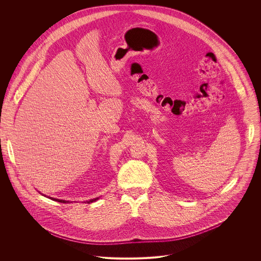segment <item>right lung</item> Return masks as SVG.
Listing matches in <instances>:
<instances>
[{"label":"right lung","instance_id":"1","mask_svg":"<svg viewBox=\"0 0 261 261\" xmlns=\"http://www.w3.org/2000/svg\"><path fill=\"white\" fill-rule=\"evenodd\" d=\"M50 199H52V200H54V201H57V202H60V203H68L69 201H65V200H60V199H54V198H50ZM98 198H95V199H91V200H89V201H86V203L87 204H89V203H92V202H94V201H96Z\"/></svg>","mask_w":261,"mask_h":261}]
</instances>
